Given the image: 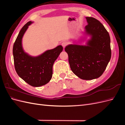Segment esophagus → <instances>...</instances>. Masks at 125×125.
<instances>
[{"label": "esophagus", "mask_w": 125, "mask_h": 125, "mask_svg": "<svg viewBox=\"0 0 125 125\" xmlns=\"http://www.w3.org/2000/svg\"><path fill=\"white\" fill-rule=\"evenodd\" d=\"M68 42H66V41H64V42H62V47L64 48V47H65L67 45H68Z\"/></svg>", "instance_id": "obj_1"}]
</instances>
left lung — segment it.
Listing matches in <instances>:
<instances>
[{
	"label": "left lung",
	"mask_w": 125,
	"mask_h": 125,
	"mask_svg": "<svg viewBox=\"0 0 125 125\" xmlns=\"http://www.w3.org/2000/svg\"><path fill=\"white\" fill-rule=\"evenodd\" d=\"M86 34L91 36L86 45L70 44L65 50L68 55L70 68L83 80L100 77L111 58V39L103 25L96 19L86 17Z\"/></svg>",
	"instance_id": "8db88e82"
}]
</instances>
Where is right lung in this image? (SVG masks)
Returning a JSON list of instances; mask_svg holds the SVG:
<instances>
[{
  "instance_id": "add662e5",
  "label": "right lung",
  "mask_w": 125,
  "mask_h": 125,
  "mask_svg": "<svg viewBox=\"0 0 125 125\" xmlns=\"http://www.w3.org/2000/svg\"><path fill=\"white\" fill-rule=\"evenodd\" d=\"M31 23L32 22H28L19 33L13 44V60L15 69L19 76L30 85L38 87L47 84L51 80L52 66L63 47L59 45L36 57L26 53L22 47V39Z\"/></svg>"
}]
</instances>
